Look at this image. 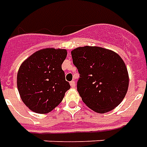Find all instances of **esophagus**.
I'll use <instances>...</instances> for the list:
<instances>
[{
	"instance_id": "34e87169",
	"label": "esophagus",
	"mask_w": 147,
	"mask_h": 147,
	"mask_svg": "<svg viewBox=\"0 0 147 147\" xmlns=\"http://www.w3.org/2000/svg\"><path fill=\"white\" fill-rule=\"evenodd\" d=\"M70 86H71L72 88H75V82L74 81H72V82H70Z\"/></svg>"
}]
</instances>
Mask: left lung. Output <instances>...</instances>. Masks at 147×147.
I'll return each instance as SVG.
<instances>
[{"mask_svg": "<svg viewBox=\"0 0 147 147\" xmlns=\"http://www.w3.org/2000/svg\"><path fill=\"white\" fill-rule=\"evenodd\" d=\"M80 74L77 88L82 100L97 113L117 107L127 92L129 76L121 57L100 47L85 46L71 51Z\"/></svg>", "mask_w": 147, "mask_h": 147, "instance_id": "1", "label": "left lung"}]
</instances>
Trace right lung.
<instances>
[{"label":"right lung","instance_id":"right-lung-1","mask_svg":"<svg viewBox=\"0 0 147 147\" xmlns=\"http://www.w3.org/2000/svg\"><path fill=\"white\" fill-rule=\"evenodd\" d=\"M66 55L65 49H42L20 66L17 88L21 100L30 110L45 114L62 102L65 92L70 88L62 69Z\"/></svg>","mask_w":147,"mask_h":147}]
</instances>
